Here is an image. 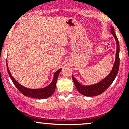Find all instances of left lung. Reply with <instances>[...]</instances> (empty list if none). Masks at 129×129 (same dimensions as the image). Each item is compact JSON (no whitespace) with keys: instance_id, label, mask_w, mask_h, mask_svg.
I'll use <instances>...</instances> for the list:
<instances>
[{"instance_id":"8db88e82","label":"left lung","mask_w":129,"mask_h":129,"mask_svg":"<svg viewBox=\"0 0 129 129\" xmlns=\"http://www.w3.org/2000/svg\"><path fill=\"white\" fill-rule=\"evenodd\" d=\"M111 27V29H110L111 33L114 37V38H115L117 44V50L116 54H115V63H114V66H113L112 69L110 74L106 77L104 78L103 80H101V82H99L97 84L90 85H82L74 78V77L72 75V80L74 81V84H75V87H76L77 90L79 91V93H81L82 95L87 96V97H93V96L101 94L107 88H109V87L111 85L112 83L113 82V81H114V79L116 77L117 75L119 69V63H120V59H119V42L116 36V34L114 32V27Z\"/></svg>"}]
</instances>
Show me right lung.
<instances>
[{
	"label": "right lung",
	"mask_w": 129,
	"mask_h": 129,
	"mask_svg": "<svg viewBox=\"0 0 129 129\" xmlns=\"http://www.w3.org/2000/svg\"><path fill=\"white\" fill-rule=\"evenodd\" d=\"M6 63H7V72H8L9 75V77H10V79H11L12 81L13 82V83H14V85H15L17 89L19 90L20 91L22 94H24V95L36 99H45L47 98V97H50V96L54 93V92H55V87H56V83L57 81V78H58V74L60 72L62 69H58V71L55 72L52 82L48 86L45 87L44 88H42V89H31L25 87L20 85V84H19L14 77H13L12 75L10 74L8 66H7V61H6Z\"/></svg>",
	"instance_id": "add662e5"
}]
</instances>
